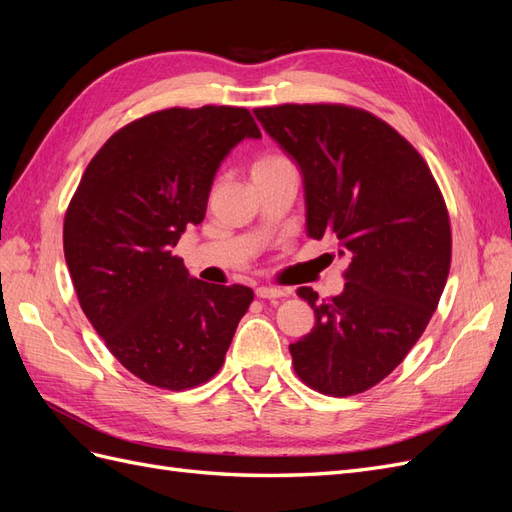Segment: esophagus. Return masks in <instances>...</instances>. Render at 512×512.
Returning a JSON list of instances; mask_svg holds the SVG:
<instances>
[{"label":"esophagus","instance_id":"34e87169","mask_svg":"<svg viewBox=\"0 0 512 512\" xmlns=\"http://www.w3.org/2000/svg\"><path fill=\"white\" fill-rule=\"evenodd\" d=\"M256 297L258 299H282V297H286V290L284 288H273V286H258Z\"/></svg>","mask_w":512,"mask_h":512}]
</instances>
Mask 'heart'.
I'll return each mask as SVG.
<instances>
[{
	"label": "heart",
	"mask_w": 512,
	"mask_h": 512,
	"mask_svg": "<svg viewBox=\"0 0 512 512\" xmlns=\"http://www.w3.org/2000/svg\"><path fill=\"white\" fill-rule=\"evenodd\" d=\"M284 162H290L288 158H284L282 153H273V151H267V153H260V156L252 162V168L250 173L252 175H258V173H265V170L273 168V166H280Z\"/></svg>",
	"instance_id": "b5f03b06"
}]
</instances>
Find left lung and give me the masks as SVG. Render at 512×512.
<instances>
[{
  "label": "left lung",
  "instance_id": "obj_1",
  "mask_svg": "<svg viewBox=\"0 0 512 512\" xmlns=\"http://www.w3.org/2000/svg\"><path fill=\"white\" fill-rule=\"evenodd\" d=\"M254 113L301 166L307 237L337 239L348 258L342 294L297 290L316 324L290 344L294 371L322 395H359L406 359L436 312L453 252L444 196L421 153L365 108Z\"/></svg>",
  "mask_w": 512,
  "mask_h": 512
}]
</instances>
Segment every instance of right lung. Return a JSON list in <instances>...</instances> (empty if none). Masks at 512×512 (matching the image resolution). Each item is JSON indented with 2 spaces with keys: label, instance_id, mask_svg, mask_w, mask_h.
Instances as JSON below:
<instances>
[{
  "label": "right lung",
  "instance_id": "obj_1",
  "mask_svg": "<svg viewBox=\"0 0 512 512\" xmlns=\"http://www.w3.org/2000/svg\"><path fill=\"white\" fill-rule=\"evenodd\" d=\"M260 138L243 106H173L119 128L87 164L64 218V254L81 309L130 374L166 391L224 365L254 290L192 280L173 254L205 220L220 162Z\"/></svg>",
  "mask_w": 512,
  "mask_h": 512
}]
</instances>
